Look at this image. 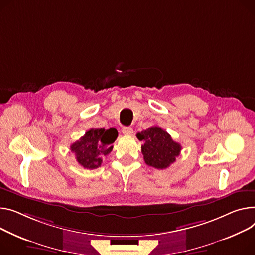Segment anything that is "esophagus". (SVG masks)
Wrapping results in <instances>:
<instances>
[{
  "instance_id": "34e87169",
  "label": "esophagus",
  "mask_w": 255,
  "mask_h": 255,
  "mask_svg": "<svg viewBox=\"0 0 255 255\" xmlns=\"http://www.w3.org/2000/svg\"><path fill=\"white\" fill-rule=\"evenodd\" d=\"M122 133L124 135H127V136H130V135L133 134V129L131 127H124L122 129Z\"/></svg>"
}]
</instances>
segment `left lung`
Wrapping results in <instances>:
<instances>
[{
	"label": "left lung",
	"mask_w": 255,
	"mask_h": 255,
	"mask_svg": "<svg viewBox=\"0 0 255 255\" xmlns=\"http://www.w3.org/2000/svg\"><path fill=\"white\" fill-rule=\"evenodd\" d=\"M136 136L144 142L141 145V152L144 162L148 166L166 169L180 155L181 145L159 126H151L137 133Z\"/></svg>",
	"instance_id": "1"
}]
</instances>
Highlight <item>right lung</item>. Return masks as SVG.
Here are the masks:
<instances>
[{
    "instance_id": "right-lung-1",
    "label": "right lung",
    "mask_w": 255,
    "mask_h": 255,
    "mask_svg": "<svg viewBox=\"0 0 255 255\" xmlns=\"http://www.w3.org/2000/svg\"><path fill=\"white\" fill-rule=\"evenodd\" d=\"M117 137L118 131L115 128L108 130L92 128L71 145V150L81 166L87 169H96L103 163V158L112 151V143Z\"/></svg>"
}]
</instances>
